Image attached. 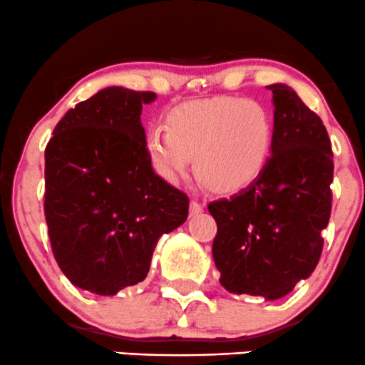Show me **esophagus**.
Here are the masks:
<instances>
[{
  "mask_svg": "<svg viewBox=\"0 0 365 365\" xmlns=\"http://www.w3.org/2000/svg\"><path fill=\"white\" fill-rule=\"evenodd\" d=\"M189 211H190V216H195V215L202 213V211H204V204L199 202V201H190Z\"/></svg>",
  "mask_w": 365,
  "mask_h": 365,
  "instance_id": "1",
  "label": "esophagus"
}]
</instances>
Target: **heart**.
I'll return each instance as SVG.
<instances>
[{
  "label": "heart",
  "mask_w": 365,
  "mask_h": 365,
  "mask_svg": "<svg viewBox=\"0 0 365 365\" xmlns=\"http://www.w3.org/2000/svg\"><path fill=\"white\" fill-rule=\"evenodd\" d=\"M274 149V119L262 102L213 97L176 106L166 130L145 135L147 158L168 183H180L190 159L197 178L211 190L234 194L262 176Z\"/></svg>",
  "instance_id": "heart-1"
}]
</instances>
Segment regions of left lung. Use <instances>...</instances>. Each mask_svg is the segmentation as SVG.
Here are the masks:
<instances>
[{
	"label": "left lung",
	"mask_w": 365,
	"mask_h": 365,
	"mask_svg": "<svg viewBox=\"0 0 365 365\" xmlns=\"http://www.w3.org/2000/svg\"><path fill=\"white\" fill-rule=\"evenodd\" d=\"M274 93V149L247 189L210 202L220 282L234 294L277 299L310 277L332 204L331 140L322 119L286 85Z\"/></svg>",
	"instance_id": "1"
}]
</instances>
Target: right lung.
<instances>
[{"label": "right lung", "instance_id": "right-lung-1", "mask_svg": "<svg viewBox=\"0 0 365 365\" xmlns=\"http://www.w3.org/2000/svg\"><path fill=\"white\" fill-rule=\"evenodd\" d=\"M152 91L100 90L60 119L45 150L51 251L74 286L112 296L142 282L163 234L189 216V197L152 170L142 106Z\"/></svg>", "mask_w": 365, "mask_h": 365}]
</instances>
